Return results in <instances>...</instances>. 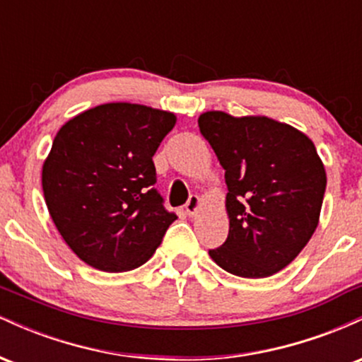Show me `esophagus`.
<instances>
[{
    "instance_id": "1",
    "label": "esophagus",
    "mask_w": 362,
    "mask_h": 362,
    "mask_svg": "<svg viewBox=\"0 0 362 362\" xmlns=\"http://www.w3.org/2000/svg\"><path fill=\"white\" fill-rule=\"evenodd\" d=\"M199 207H201V197H199V195H190L189 201H187L185 204V213L189 216H195Z\"/></svg>"
}]
</instances>
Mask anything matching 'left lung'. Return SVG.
Returning a JSON list of instances; mask_svg holds the SVG:
<instances>
[{
	"label": "left lung",
	"mask_w": 362,
	"mask_h": 362,
	"mask_svg": "<svg viewBox=\"0 0 362 362\" xmlns=\"http://www.w3.org/2000/svg\"><path fill=\"white\" fill-rule=\"evenodd\" d=\"M199 129L224 168L228 238L209 250L219 267L248 279L282 271L318 226L327 173L308 136L265 115L209 110Z\"/></svg>",
	"instance_id": "left-lung-1"
}]
</instances>
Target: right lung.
<instances>
[{"mask_svg": "<svg viewBox=\"0 0 362 362\" xmlns=\"http://www.w3.org/2000/svg\"><path fill=\"white\" fill-rule=\"evenodd\" d=\"M175 114L114 102L74 115L57 131L42 167L45 204L85 264L124 272L148 262L177 219L155 189L153 155Z\"/></svg>", "mask_w": 362, "mask_h": 362, "instance_id": "obj_1", "label": "right lung"}]
</instances>
